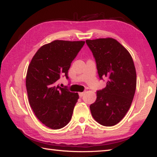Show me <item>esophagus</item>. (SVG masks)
<instances>
[{
	"mask_svg": "<svg viewBox=\"0 0 157 157\" xmlns=\"http://www.w3.org/2000/svg\"><path fill=\"white\" fill-rule=\"evenodd\" d=\"M84 95V92H79V97H82Z\"/></svg>",
	"mask_w": 157,
	"mask_h": 157,
	"instance_id": "esophagus-1",
	"label": "esophagus"
}]
</instances>
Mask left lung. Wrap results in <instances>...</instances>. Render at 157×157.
<instances>
[{
	"instance_id": "left-lung-1",
	"label": "left lung",
	"mask_w": 157,
	"mask_h": 157,
	"mask_svg": "<svg viewBox=\"0 0 157 157\" xmlns=\"http://www.w3.org/2000/svg\"><path fill=\"white\" fill-rule=\"evenodd\" d=\"M96 62L100 79L107 86L97 91V98L90 105L91 115L98 123L113 126L126 115L136 87V73L129 52L112 38L86 40Z\"/></svg>"
}]
</instances>
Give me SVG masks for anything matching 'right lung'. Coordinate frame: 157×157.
<instances>
[{
	"label": "right lung",
	"mask_w": 157,
	"mask_h": 157,
	"mask_svg": "<svg viewBox=\"0 0 157 157\" xmlns=\"http://www.w3.org/2000/svg\"><path fill=\"white\" fill-rule=\"evenodd\" d=\"M85 41L55 40L41 46L28 66L25 85L29 102L36 118L46 127L59 129L72 118L78 93L57 85Z\"/></svg>",
	"instance_id": "obj_1"
}]
</instances>
